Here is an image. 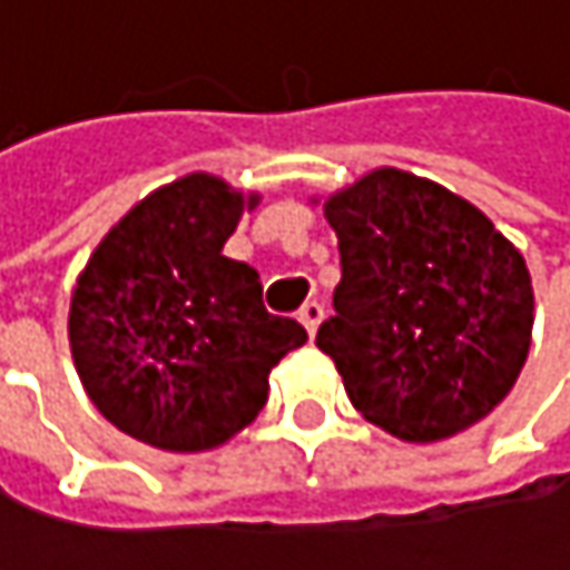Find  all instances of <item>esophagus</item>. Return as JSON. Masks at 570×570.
Masks as SVG:
<instances>
[{
    "label": "esophagus",
    "mask_w": 570,
    "mask_h": 570,
    "mask_svg": "<svg viewBox=\"0 0 570 570\" xmlns=\"http://www.w3.org/2000/svg\"><path fill=\"white\" fill-rule=\"evenodd\" d=\"M296 316H299V323L306 326V333L313 336V333L320 330V323H323V306H320L316 299H306V303L299 306V313H296Z\"/></svg>",
    "instance_id": "34e87169"
}]
</instances>
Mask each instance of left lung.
Listing matches in <instances>:
<instances>
[{
	"label": "left lung",
	"instance_id": "1",
	"mask_svg": "<svg viewBox=\"0 0 570 570\" xmlns=\"http://www.w3.org/2000/svg\"><path fill=\"white\" fill-rule=\"evenodd\" d=\"M323 217L343 277L316 346L360 415L402 442H442L485 419L531 346L521 250L472 200L399 168L333 190Z\"/></svg>",
	"mask_w": 570,
	"mask_h": 570
}]
</instances>
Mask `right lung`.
<instances>
[{
	"mask_svg": "<svg viewBox=\"0 0 570 570\" xmlns=\"http://www.w3.org/2000/svg\"><path fill=\"white\" fill-rule=\"evenodd\" d=\"M257 190L184 174L141 197L71 286L68 346L95 409L161 452H207L247 429L271 370L306 343L264 309L254 267L224 257Z\"/></svg>",
	"mask_w": 570,
	"mask_h": 570,
	"instance_id": "obj_1",
	"label": "right lung"
}]
</instances>
